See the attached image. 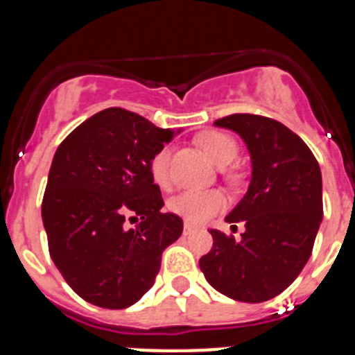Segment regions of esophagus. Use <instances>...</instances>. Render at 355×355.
Returning <instances> with one entry per match:
<instances>
[{
    "label": "esophagus",
    "mask_w": 355,
    "mask_h": 355,
    "mask_svg": "<svg viewBox=\"0 0 355 355\" xmlns=\"http://www.w3.org/2000/svg\"><path fill=\"white\" fill-rule=\"evenodd\" d=\"M192 233H196V227H193V225H190V224H184V227H183L184 236H188V234H192Z\"/></svg>",
    "instance_id": "1"
}]
</instances>
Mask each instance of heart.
<instances>
[{
	"label": "heart",
	"instance_id": "b5f03b06",
	"mask_svg": "<svg viewBox=\"0 0 355 355\" xmlns=\"http://www.w3.org/2000/svg\"><path fill=\"white\" fill-rule=\"evenodd\" d=\"M200 147L216 167H225L236 156V144L231 137L218 131H209L199 139ZM150 178L158 187L168 184V150H158L150 159ZM225 206V199L216 190H190L175 196L168 202V209L180 215L188 224H206L213 215L222 211Z\"/></svg>",
	"mask_w": 355,
	"mask_h": 355
}]
</instances>
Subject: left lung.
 Wrapping results in <instances>:
<instances>
[{"mask_svg": "<svg viewBox=\"0 0 355 355\" xmlns=\"http://www.w3.org/2000/svg\"><path fill=\"white\" fill-rule=\"evenodd\" d=\"M215 126L240 135L252 172L245 196L225 216L245 231L234 240L211 229L213 247L199 266L229 299L265 302L286 290L311 256L324 218L322 172L299 135L274 119L234 114Z\"/></svg>", "mask_w": 355, "mask_h": 355, "instance_id": "obj_1", "label": "left lung"}]
</instances>
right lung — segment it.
<instances>
[{"instance_id": "right-lung-1", "label": "right lung", "mask_w": 355, "mask_h": 355, "mask_svg": "<svg viewBox=\"0 0 355 355\" xmlns=\"http://www.w3.org/2000/svg\"><path fill=\"white\" fill-rule=\"evenodd\" d=\"M178 133L106 108L56 149L42 222L53 263L87 302L106 309L139 302L155 284L162 252L183 233L180 216L162 213L150 178L153 156Z\"/></svg>"}]
</instances>
